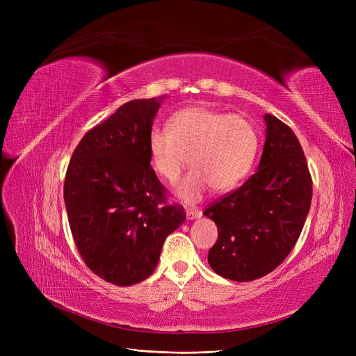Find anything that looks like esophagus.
<instances>
[{
	"label": "esophagus",
	"instance_id": "esophagus-1",
	"mask_svg": "<svg viewBox=\"0 0 356 356\" xmlns=\"http://www.w3.org/2000/svg\"><path fill=\"white\" fill-rule=\"evenodd\" d=\"M186 213H187V220H195L202 217V211L197 208H187Z\"/></svg>",
	"mask_w": 356,
	"mask_h": 356
}]
</instances>
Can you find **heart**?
Listing matches in <instances>:
<instances>
[{
  "instance_id": "heart-1",
  "label": "heart",
  "mask_w": 356,
  "mask_h": 356,
  "mask_svg": "<svg viewBox=\"0 0 356 356\" xmlns=\"http://www.w3.org/2000/svg\"><path fill=\"white\" fill-rule=\"evenodd\" d=\"M258 153L254 126L238 114L188 106L170 115L168 129L153 127L148 154L153 169L175 184L182 170L195 166L177 187L178 199L197 202L211 187L229 191L250 174Z\"/></svg>"
}]
</instances>
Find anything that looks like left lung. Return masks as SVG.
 <instances>
[{
	"label": "left lung",
	"instance_id": "obj_1",
	"mask_svg": "<svg viewBox=\"0 0 356 356\" xmlns=\"http://www.w3.org/2000/svg\"><path fill=\"white\" fill-rule=\"evenodd\" d=\"M264 122L258 170L203 212L218 229L208 263L215 273L236 282L255 281L285 260L312 202V178L296 134L272 114Z\"/></svg>",
	"mask_w": 356,
	"mask_h": 356
}]
</instances>
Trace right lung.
I'll use <instances>...</instances> for the list:
<instances>
[{
  "label": "right lung",
  "instance_id": "1",
  "mask_svg": "<svg viewBox=\"0 0 356 356\" xmlns=\"http://www.w3.org/2000/svg\"><path fill=\"white\" fill-rule=\"evenodd\" d=\"M163 99L123 104L81 138L67 169L63 200L77 250L118 286L152 275L165 239L186 220L149 165L148 135Z\"/></svg>",
  "mask_w": 356,
  "mask_h": 356
}]
</instances>
